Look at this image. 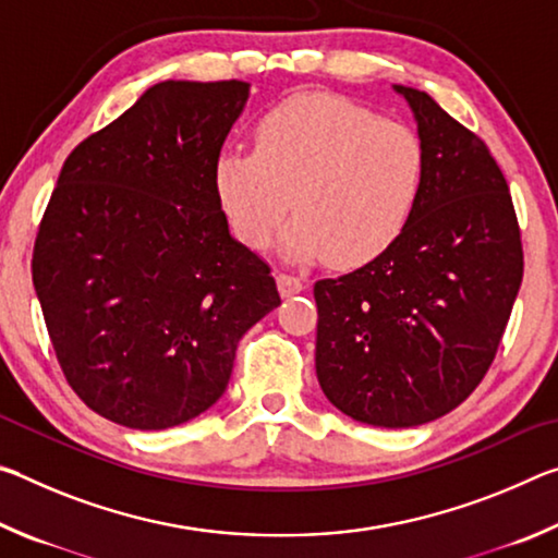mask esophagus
I'll return each mask as SVG.
<instances>
[{"label": "esophagus", "instance_id": "34e87169", "mask_svg": "<svg viewBox=\"0 0 558 558\" xmlns=\"http://www.w3.org/2000/svg\"><path fill=\"white\" fill-rule=\"evenodd\" d=\"M278 290H280L282 298L298 295V292L305 290V280L295 278V276H288V272H280V276H278Z\"/></svg>", "mask_w": 558, "mask_h": 558}]
</instances>
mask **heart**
Listing matches in <instances>:
<instances>
[{"label":"heart","mask_w":558,"mask_h":558,"mask_svg":"<svg viewBox=\"0 0 558 558\" xmlns=\"http://www.w3.org/2000/svg\"><path fill=\"white\" fill-rule=\"evenodd\" d=\"M423 172L411 128L347 98L302 93L258 120L256 149L216 157L214 192L248 248H266L292 206L298 216L280 235L288 258L362 268L401 239Z\"/></svg>","instance_id":"heart-1"}]
</instances>
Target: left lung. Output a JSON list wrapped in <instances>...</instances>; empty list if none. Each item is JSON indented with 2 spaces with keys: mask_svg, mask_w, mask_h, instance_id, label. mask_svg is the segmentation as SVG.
<instances>
[{
  "mask_svg": "<svg viewBox=\"0 0 558 558\" xmlns=\"http://www.w3.org/2000/svg\"><path fill=\"white\" fill-rule=\"evenodd\" d=\"M423 145L409 226L369 266L315 282V369L349 418L409 428L483 381L522 286L524 256L502 169L428 93L393 86Z\"/></svg>",
  "mask_w": 558,
  "mask_h": 558,
  "instance_id": "obj_1",
  "label": "left lung"
}]
</instances>
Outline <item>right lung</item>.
Instances as JSON below:
<instances>
[{
    "mask_svg": "<svg viewBox=\"0 0 558 558\" xmlns=\"http://www.w3.org/2000/svg\"><path fill=\"white\" fill-rule=\"evenodd\" d=\"M243 81H162L73 149L46 206L32 278L81 401L128 428L209 411L241 337L280 305L270 268L229 231L214 162Z\"/></svg>",
    "mask_w": 558,
    "mask_h": 558,
    "instance_id": "1",
    "label": "right lung"
}]
</instances>
